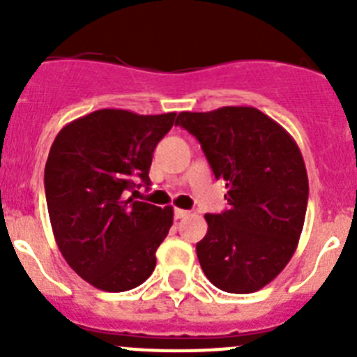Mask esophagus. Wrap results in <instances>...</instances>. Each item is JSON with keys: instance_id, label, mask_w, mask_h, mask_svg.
Instances as JSON below:
<instances>
[{"instance_id": "obj_1", "label": "esophagus", "mask_w": 357, "mask_h": 357, "mask_svg": "<svg viewBox=\"0 0 357 357\" xmlns=\"http://www.w3.org/2000/svg\"><path fill=\"white\" fill-rule=\"evenodd\" d=\"M189 214V211L185 209H175V218L176 220H181V218H185Z\"/></svg>"}]
</instances>
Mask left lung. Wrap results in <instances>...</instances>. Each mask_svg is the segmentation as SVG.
<instances>
[{
  "mask_svg": "<svg viewBox=\"0 0 357 357\" xmlns=\"http://www.w3.org/2000/svg\"><path fill=\"white\" fill-rule=\"evenodd\" d=\"M175 125L202 144L229 209L206 214L197 255L207 279L227 293H254L293 257L307 209L301 148L279 123L254 107L181 112Z\"/></svg>",
  "mask_w": 357,
  "mask_h": 357,
  "instance_id": "obj_1",
  "label": "left lung"
}]
</instances>
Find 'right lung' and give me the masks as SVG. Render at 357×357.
Here are the masks:
<instances>
[{
	"instance_id": "add662e5",
	"label": "right lung",
	"mask_w": 357,
	"mask_h": 357,
	"mask_svg": "<svg viewBox=\"0 0 357 357\" xmlns=\"http://www.w3.org/2000/svg\"><path fill=\"white\" fill-rule=\"evenodd\" d=\"M175 116L94 110L53 141L44 168L53 236L69 266L94 288L128 291L155 268L173 207L137 202L128 191L137 181L150 184L151 155Z\"/></svg>"
}]
</instances>
